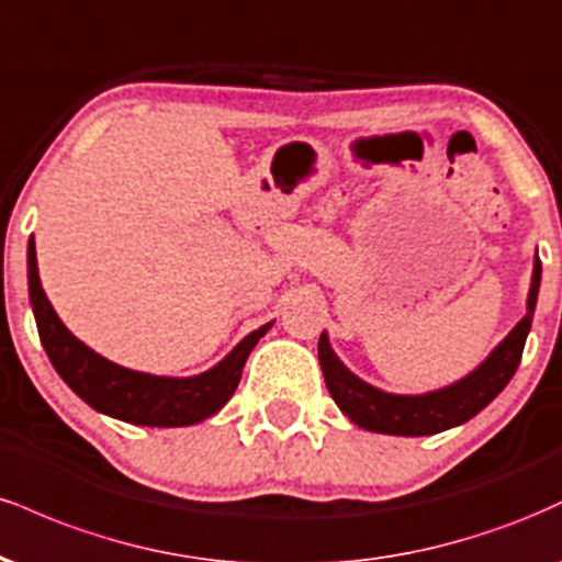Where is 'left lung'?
Wrapping results in <instances>:
<instances>
[{"instance_id":"left-lung-1","label":"left lung","mask_w":562,"mask_h":562,"mask_svg":"<svg viewBox=\"0 0 562 562\" xmlns=\"http://www.w3.org/2000/svg\"><path fill=\"white\" fill-rule=\"evenodd\" d=\"M541 282V261L539 254L533 259L531 288H528L526 317L507 333V338L488 353L483 362L475 367L470 375L457 383L443 385L438 391L428 393H389L375 385L364 383L362 378L353 375L348 367L335 357L327 333L319 335V364L325 375L327 391L340 406V412L359 428L372 430V434L389 436H434L441 430L457 428L475 417L483 406H488L505 391L509 378L518 370L524 346L531 330L533 308H537Z\"/></svg>"}]
</instances>
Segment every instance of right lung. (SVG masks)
<instances>
[{"mask_svg": "<svg viewBox=\"0 0 562 562\" xmlns=\"http://www.w3.org/2000/svg\"><path fill=\"white\" fill-rule=\"evenodd\" d=\"M29 299L44 351L68 389L102 415L150 428H182L216 415L240 383L248 353L272 327L267 322L248 333L222 362L200 375L169 378L128 370L81 344L57 317L38 280L34 235L29 240Z\"/></svg>", "mask_w": 562, "mask_h": 562, "instance_id": "obj_1", "label": "right lung"}]
</instances>
